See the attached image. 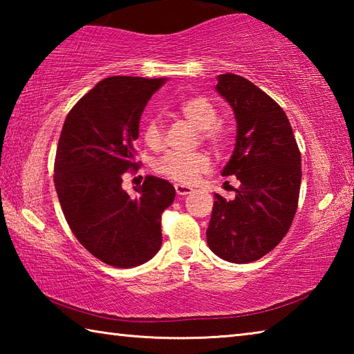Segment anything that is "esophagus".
Listing matches in <instances>:
<instances>
[{
  "instance_id": "obj_1",
  "label": "esophagus",
  "mask_w": 354,
  "mask_h": 354,
  "mask_svg": "<svg viewBox=\"0 0 354 354\" xmlns=\"http://www.w3.org/2000/svg\"><path fill=\"white\" fill-rule=\"evenodd\" d=\"M175 190L179 196H183V195H189L192 192V187H189V185H184V184H176Z\"/></svg>"
}]
</instances>
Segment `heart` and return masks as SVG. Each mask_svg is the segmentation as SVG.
Masks as SVG:
<instances>
[{
  "label": "heart",
  "mask_w": 354,
  "mask_h": 354,
  "mask_svg": "<svg viewBox=\"0 0 354 354\" xmlns=\"http://www.w3.org/2000/svg\"><path fill=\"white\" fill-rule=\"evenodd\" d=\"M178 111L187 120L190 124L200 129V137L203 142L209 143L215 149L225 147L227 133L223 124L217 122L218 111L211 100L201 95L185 98L179 104ZM143 140L149 148L158 149L164 143V124L160 118L153 117L143 124ZM211 167L207 154L203 151L196 153H175L170 151L164 154L154 162V170L159 175L171 179V181L190 184L198 178L201 173H205Z\"/></svg>",
  "instance_id": "b5f03b06"
}]
</instances>
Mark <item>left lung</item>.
Returning a JSON list of instances; mask_svg holds the SVG:
<instances>
[{"instance_id":"8db88e82","label":"left lung","mask_w":354,"mask_h":354,"mask_svg":"<svg viewBox=\"0 0 354 354\" xmlns=\"http://www.w3.org/2000/svg\"><path fill=\"white\" fill-rule=\"evenodd\" d=\"M215 88L237 122L236 148L221 175H234L241 187L230 201L215 194L206 237L221 259L247 263L270 253L289 231L298 206L301 154L283 107L253 82L225 73Z\"/></svg>"}]
</instances>
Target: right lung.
<instances>
[{
  "mask_svg": "<svg viewBox=\"0 0 354 354\" xmlns=\"http://www.w3.org/2000/svg\"><path fill=\"white\" fill-rule=\"evenodd\" d=\"M165 77L111 76L84 95L65 118L55 160V185L77 241L107 266L147 262L162 243L160 215L175 200L165 179L145 176L136 198L123 173L137 170L136 139L148 100Z\"/></svg>",
  "mask_w": 354,
  "mask_h": 354,
  "instance_id": "right-lung-1",
  "label": "right lung"
}]
</instances>
